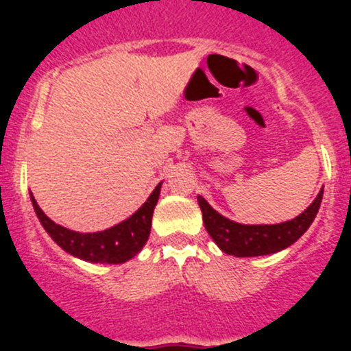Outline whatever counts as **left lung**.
<instances>
[{
  "label": "left lung",
  "mask_w": 351,
  "mask_h": 351,
  "mask_svg": "<svg viewBox=\"0 0 351 351\" xmlns=\"http://www.w3.org/2000/svg\"><path fill=\"white\" fill-rule=\"evenodd\" d=\"M198 205L204 215V224L210 238L224 253L234 256H261V254L277 253L293 244L309 229L319 210L323 200V190L314 198L313 204L300 215L289 222L274 226H244L222 217L198 195Z\"/></svg>",
  "instance_id": "8db88e82"
}]
</instances>
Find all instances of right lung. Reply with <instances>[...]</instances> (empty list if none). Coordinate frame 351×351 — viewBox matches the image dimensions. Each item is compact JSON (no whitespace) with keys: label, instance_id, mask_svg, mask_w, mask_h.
I'll return each mask as SVG.
<instances>
[{"label":"right lung","instance_id":"1","mask_svg":"<svg viewBox=\"0 0 351 351\" xmlns=\"http://www.w3.org/2000/svg\"><path fill=\"white\" fill-rule=\"evenodd\" d=\"M159 190H161V183L156 186L151 197L144 202L143 207L132 217L113 226L107 231L88 232V234L69 231L56 224L42 212L35 198L30 197L40 224L44 226L47 234L67 253L84 261H91V263H123L136 256L149 238L151 219L158 204Z\"/></svg>","mask_w":351,"mask_h":351}]
</instances>
